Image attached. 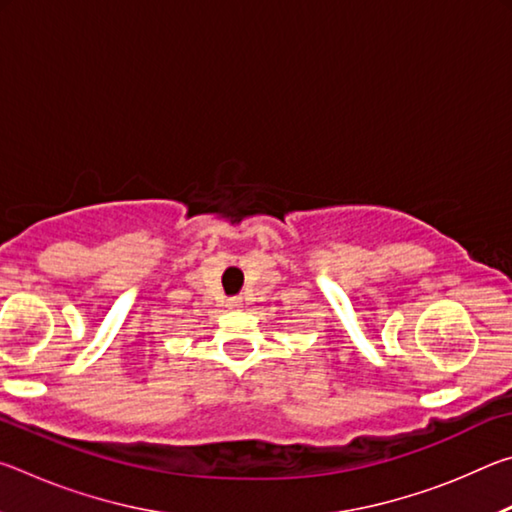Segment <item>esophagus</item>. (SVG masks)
Here are the masks:
<instances>
[{"instance_id":"34e87169","label":"esophagus","mask_w":512,"mask_h":512,"mask_svg":"<svg viewBox=\"0 0 512 512\" xmlns=\"http://www.w3.org/2000/svg\"><path fill=\"white\" fill-rule=\"evenodd\" d=\"M228 309H239L241 307V298H232L228 300V305H225Z\"/></svg>"}]
</instances>
